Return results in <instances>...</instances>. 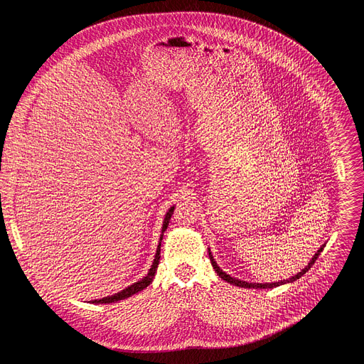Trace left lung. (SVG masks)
<instances>
[{
  "label": "left lung",
  "instance_id": "obj_1",
  "mask_svg": "<svg viewBox=\"0 0 364 364\" xmlns=\"http://www.w3.org/2000/svg\"><path fill=\"white\" fill-rule=\"evenodd\" d=\"M324 246L326 245H323L318 250H317V253L313 256V259H311V261L308 262V265L301 271V272H298L296 275H294L292 278H289V279H284V281H281V282H272V284H252V282H246V281H240V279H236V278H233V277H230V275H228L226 272H223L220 268H219V265L216 264V261L213 259V255H212V252H210V249H209V257H210V261H212V265H213V268H215V271L218 272V275L222 278V279H225L226 282H229V284H232V285H236V287H242V288H255V289H257V288H261V289H267V288H275V287H279V285H284V284H289V282H294V281H296V279H299L304 274H306L308 272V269H311V267H313L314 264H316V261H317V257H318V255L323 252V249H324Z\"/></svg>",
  "mask_w": 364,
  "mask_h": 364
}]
</instances>
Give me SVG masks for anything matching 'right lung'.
<instances>
[{
    "mask_svg": "<svg viewBox=\"0 0 364 364\" xmlns=\"http://www.w3.org/2000/svg\"><path fill=\"white\" fill-rule=\"evenodd\" d=\"M173 212H174V205L170 207L167 215H166V218H164L163 228H161V236H160V242H159V246H157V252H155L154 262H152V265H151V268H149L146 277H144V278L139 279L138 282H134L132 285L127 287V288L122 289L121 292H117V294L108 295V296H103V298H100V299H93L92 304H112V302H118V301H121V299H125V298H128V296H131V295H134V294L142 291L144 288H146V287L152 282V279H154V277H155V272H157L159 264H160V252H161L163 235H164L166 229L168 228V223H170V219H171V216H173Z\"/></svg>",
    "mask_w": 364,
    "mask_h": 364,
    "instance_id": "add662e5",
    "label": "right lung"
}]
</instances>
